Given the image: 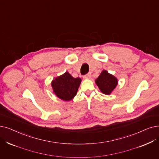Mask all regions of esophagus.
Returning a JSON list of instances; mask_svg holds the SVG:
<instances>
[{"label": "esophagus", "instance_id": "esophagus-1", "mask_svg": "<svg viewBox=\"0 0 159 159\" xmlns=\"http://www.w3.org/2000/svg\"><path fill=\"white\" fill-rule=\"evenodd\" d=\"M90 78H91V74H90V73H88L87 75H86L84 76V79H89Z\"/></svg>", "mask_w": 159, "mask_h": 159}]
</instances>
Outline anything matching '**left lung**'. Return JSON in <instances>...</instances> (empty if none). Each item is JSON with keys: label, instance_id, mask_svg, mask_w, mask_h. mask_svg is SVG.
<instances>
[{"label": "left lung", "instance_id": "obj_1", "mask_svg": "<svg viewBox=\"0 0 159 159\" xmlns=\"http://www.w3.org/2000/svg\"><path fill=\"white\" fill-rule=\"evenodd\" d=\"M100 91L105 95H110L118 84V80L107 70H102L95 80Z\"/></svg>", "mask_w": 159, "mask_h": 159}]
</instances>
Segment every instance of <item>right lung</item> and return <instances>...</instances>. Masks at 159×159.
Masks as SVG:
<instances>
[{
  "label": "right lung",
  "mask_w": 159,
  "mask_h": 159,
  "mask_svg": "<svg viewBox=\"0 0 159 159\" xmlns=\"http://www.w3.org/2000/svg\"><path fill=\"white\" fill-rule=\"evenodd\" d=\"M81 81L82 80L79 77L74 78L66 71L52 80L51 86L53 93L59 99L70 101L77 95Z\"/></svg>",
  "instance_id": "1"
}]
</instances>
